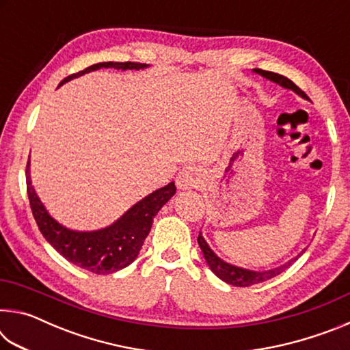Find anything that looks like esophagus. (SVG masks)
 Segmentation results:
<instances>
[{"mask_svg": "<svg viewBox=\"0 0 350 350\" xmlns=\"http://www.w3.org/2000/svg\"><path fill=\"white\" fill-rule=\"evenodd\" d=\"M198 174L194 173L191 168H185L183 171H180L179 176H177L176 183H177V188L180 189H188L191 187H196L198 185Z\"/></svg>", "mask_w": 350, "mask_h": 350, "instance_id": "34e87169", "label": "esophagus"}]
</instances>
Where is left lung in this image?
Returning <instances> with one entry per match:
<instances>
[{"label":"left lung","instance_id":"obj_1","mask_svg":"<svg viewBox=\"0 0 350 350\" xmlns=\"http://www.w3.org/2000/svg\"><path fill=\"white\" fill-rule=\"evenodd\" d=\"M254 70H256V72L262 77H265V79L275 81V83H278V85L287 88V90L295 91L298 96L307 98L306 92L301 90V88L296 86L292 80H288L287 77L280 75L276 72H270V70H264V69H254ZM198 244L200 247V250H202L204 258L206 260V264L210 265L213 273H215L217 278H221L222 281L230 284V286H234V287H250V286H253V284H259V282L271 280V278H275L276 275H280L284 270L288 269V265L296 259L295 258L292 260H288L287 264L281 265V267L269 270V271H252V270L234 267V265H230L225 262V260H222L221 258H217V254L213 252L210 245L205 242L202 233H199V236H198Z\"/></svg>","mask_w":350,"mask_h":350}]
</instances>
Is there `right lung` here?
I'll use <instances>...</instances> for the list:
<instances>
[{
    "instance_id": "add662e5",
    "label": "right lung",
    "mask_w": 350,
    "mask_h": 350,
    "mask_svg": "<svg viewBox=\"0 0 350 350\" xmlns=\"http://www.w3.org/2000/svg\"><path fill=\"white\" fill-rule=\"evenodd\" d=\"M145 66L146 64L137 62L97 63L85 70L66 77L60 85L100 68L142 69ZM26 185L32 215L46 241L69 262L96 275L114 273L117 270L125 269L137 258L151 230L154 216L176 193L174 182H170L168 185L159 188L157 191L142 199L109 227L97 230V232H72L58 224L54 217H51L44 208L43 202L32 187L31 176H29V162L26 168Z\"/></svg>"
}]
</instances>
